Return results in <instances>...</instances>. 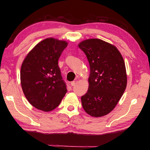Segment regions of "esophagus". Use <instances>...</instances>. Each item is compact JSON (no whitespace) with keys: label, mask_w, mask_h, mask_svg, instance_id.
Instances as JSON below:
<instances>
[{"label":"esophagus","mask_w":150,"mask_h":150,"mask_svg":"<svg viewBox=\"0 0 150 150\" xmlns=\"http://www.w3.org/2000/svg\"><path fill=\"white\" fill-rule=\"evenodd\" d=\"M76 83H77V81H73L72 82H71V85L75 86L76 85Z\"/></svg>","instance_id":"1"}]
</instances>
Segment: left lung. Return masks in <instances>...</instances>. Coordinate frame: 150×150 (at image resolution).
<instances>
[{"label":"left lung","instance_id":"8db88e82","mask_svg":"<svg viewBox=\"0 0 150 150\" xmlns=\"http://www.w3.org/2000/svg\"><path fill=\"white\" fill-rule=\"evenodd\" d=\"M90 66L87 93L81 96L83 108L88 115L100 117L113 110L127 85L125 63L115 46L99 39L79 44Z\"/></svg>","mask_w":150,"mask_h":150}]
</instances>
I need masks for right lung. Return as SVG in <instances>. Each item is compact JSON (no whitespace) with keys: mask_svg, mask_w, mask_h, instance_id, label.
<instances>
[{"mask_svg":"<svg viewBox=\"0 0 150 150\" xmlns=\"http://www.w3.org/2000/svg\"><path fill=\"white\" fill-rule=\"evenodd\" d=\"M67 43L52 38L44 40L30 51L21 67L20 81L24 94L39 110H53L67 93L58 60Z\"/></svg>","mask_w":150,"mask_h":150,"instance_id":"1","label":"right lung"}]
</instances>
